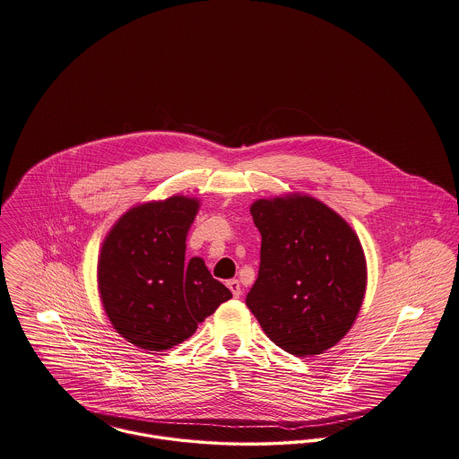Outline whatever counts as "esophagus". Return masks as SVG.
Masks as SVG:
<instances>
[{
    "label": "esophagus",
    "mask_w": 459,
    "mask_h": 459,
    "mask_svg": "<svg viewBox=\"0 0 459 459\" xmlns=\"http://www.w3.org/2000/svg\"><path fill=\"white\" fill-rule=\"evenodd\" d=\"M226 285H228V289L233 292L235 298H240V296H242V287H240V281H238V280H235V278H233V280H228Z\"/></svg>",
    "instance_id": "obj_1"
}]
</instances>
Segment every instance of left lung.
<instances>
[{"instance_id": "obj_1", "label": "left lung", "mask_w": 459, "mask_h": 459, "mask_svg": "<svg viewBox=\"0 0 459 459\" xmlns=\"http://www.w3.org/2000/svg\"><path fill=\"white\" fill-rule=\"evenodd\" d=\"M257 280L247 306L276 346L320 355L351 329L364 301V250L348 222L311 196L257 200Z\"/></svg>"}]
</instances>
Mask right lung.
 <instances>
[{"label":"right lung","instance_id":"1","mask_svg":"<svg viewBox=\"0 0 459 459\" xmlns=\"http://www.w3.org/2000/svg\"><path fill=\"white\" fill-rule=\"evenodd\" d=\"M198 202L172 196L128 211L109 231L99 257V290L113 327L128 342L169 350L231 298L204 259L184 263Z\"/></svg>","mask_w":459,"mask_h":459}]
</instances>
